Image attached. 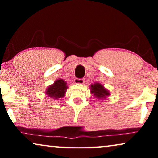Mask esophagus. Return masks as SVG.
Masks as SVG:
<instances>
[{
	"instance_id": "obj_1",
	"label": "esophagus",
	"mask_w": 158,
	"mask_h": 158,
	"mask_svg": "<svg viewBox=\"0 0 158 158\" xmlns=\"http://www.w3.org/2000/svg\"><path fill=\"white\" fill-rule=\"evenodd\" d=\"M74 82L76 83V84H83V83L85 82V79H79V78H76L75 80H74Z\"/></svg>"
}]
</instances>
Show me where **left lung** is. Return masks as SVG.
<instances>
[{
  "label": "left lung",
  "instance_id": "obj_1",
  "mask_svg": "<svg viewBox=\"0 0 158 158\" xmlns=\"http://www.w3.org/2000/svg\"><path fill=\"white\" fill-rule=\"evenodd\" d=\"M90 89H91L90 92L94 94L95 97L98 98L99 99H104L110 94L109 92L103 87V85L99 84V83H95V84L91 85Z\"/></svg>",
  "mask_w": 158,
  "mask_h": 158
}]
</instances>
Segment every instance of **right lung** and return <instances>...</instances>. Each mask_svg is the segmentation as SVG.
Instances as JSON below:
<instances>
[{
	"label": "right lung",
	"mask_w": 158,
	"mask_h": 158,
	"mask_svg": "<svg viewBox=\"0 0 158 158\" xmlns=\"http://www.w3.org/2000/svg\"><path fill=\"white\" fill-rule=\"evenodd\" d=\"M67 89V83L63 79H58L47 89L46 94L48 97H53L54 99H57L64 97Z\"/></svg>",
	"instance_id": "add662e5"
}]
</instances>
